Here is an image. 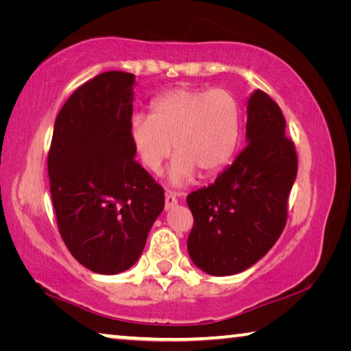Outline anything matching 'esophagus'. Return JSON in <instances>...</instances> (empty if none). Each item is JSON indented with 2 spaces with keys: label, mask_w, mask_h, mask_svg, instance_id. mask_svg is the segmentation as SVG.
<instances>
[{
  "label": "esophagus",
  "mask_w": 351,
  "mask_h": 351,
  "mask_svg": "<svg viewBox=\"0 0 351 351\" xmlns=\"http://www.w3.org/2000/svg\"><path fill=\"white\" fill-rule=\"evenodd\" d=\"M176 204H178V198L175 197V193L173 192L165 193V210L173 209Z\"/></svg>",
  "instance_id": "1"
}]
</instances>
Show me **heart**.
Segmentation results:
<instances>
[{
    "label": "heart",
    "mask_w": 351,
    "mask_h": 351,
    "mask_svg": "<svg viewBox=\"0 0 351 351\" xmlns=\"http://www.w3.org/2000/svg\"><path fill=\"white\" fill-rule=\"evenodd\" d=\"M240 105L223 88H175L153 100L150 116L134 114L128 136L139 161L150 171L176 152L170 181L184 186L197 176L221 171L239 147Z\"/></svg>",
    "instance_id": "heart-1"
}]
</instances>
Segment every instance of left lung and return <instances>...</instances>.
Instances as JSON below:
<instances>
[{"label":"left lung","instance_id":"left-lung-1","mask_svg":"<svg viewBox=\"0 0 351 351\" xmlns=\"http://www.w3.org/2000/svg\"><path fill=\"white\" fill-rule=\"evenodd\" d=\"M278 105L261 90L247 102V144L213 184L189 193V255L210 276L247 269L276 245L297 176L294 142Z\"/></svg>","mask_w":351,"mask_h":351}]
</instances>
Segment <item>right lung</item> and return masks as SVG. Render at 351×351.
<instances>
[{
    "mask_svg": "<svg viewBox=\"0 0 351 351\" xmlns=\"http://www.w3.org/2000/svg\"><path fill=\"white\" fill-rule=\"evenodd\" d=\"M133 85V74L108 71L77 88L47 153L58 232L80 265L105 276L138 261L164 209V189L134 161Z\"/></svg>",
    "mask_w": 351,
    "mask_h": 351,
    "instance_id": "add662e5",
    "label": "right lung"
}]
</instances>
